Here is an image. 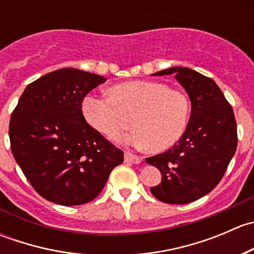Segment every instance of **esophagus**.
<instances>
[{
  "mask_svg": "<svg viewBox=\"0 0 254 254\" xmlns=\"http://www.w3.org/2000/svg\"><path fill=\"white\" fill-rule=\"evenodd\" d=\"M125 162L127 163H140L142 161L141 156L134 155V153L129 152V151H125V157H124Z\"/></svg>",
  "mask_w": 254,
  "mask_h": 254,
  "instance_id": "esophagus-1",
  "label": "esophagus"
}]
</instances>
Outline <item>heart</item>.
Here are the masks:
<instances>
[{
	"label": "heart",
	"instance_id": "1",
	"mask_svg": "<svg viewBox=\"0 0 254 254\" xmlns=\"http://www.w3.org/2000/svg\"><path fill=\"white\" fill-rule=\"evenodd\" d=\"M109 97L89 94L82 113L92 127L107 137L134 127L118 141L152 152L172 147L186 132L190 117L188 96L155 81H130L114 84Z\"/></svg>",
	"mask_w": 254,
	"mask_h": 254
}]
</instances>
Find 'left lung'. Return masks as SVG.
Masks as SVG:
<instances>
[{"instance_id":"1","label":"left lung","mask_w":254,"mask_h":254,"mask_svg":"<svg viewBox=\"0 0 254 254\" xmlns=\"http://www.w3.org/2000/svg\"><path fill=\"white\" fill-rule=\"evenodd\" d=\"M172 73L190 99L188 127L172 148L146 162L162 176V182L150 188L155 198L167 204H188L206 195L221 181L236 152L237 127L232 107L215 81L181 66L152 75Z\"/></svg>"}]
</instances>
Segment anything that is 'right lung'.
I'll use <instances>...</instances> for the list:
<instances>
[{"label":"right lung","instance_id":"obj_1","mask_svg":"<svg viewBox=\"0 0 254 254\" xmlns=\"http://www.w3.org/2000/svg\"><path fill=\"white\" fill-rule=\"evenodd\" d=\"M107 78L67 67L28 84L12 113L13 157L33 188L65 206L93 200L124 153L91 127L82 101Z\"/></svg>","mask_w":254,"mask_h":254}]
</instances>
